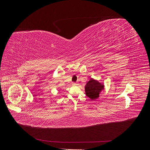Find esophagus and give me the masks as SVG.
I'll use <instances>...</instances> for the list:
<instances>
[{"mask_svg":"<svg viewBox=\"0 0 150 150\" xmlns=\"http://www.w3.org/2000/svg\"><path fill=\"white\" fill-rule=\"evenodd\" d=\"M72 84H74V85L77 84V83H72Z\"/></svg>","mask_w":150,"mask_h":150,"instance_id":"34e87169","label":"esophagus"}]
</instances>
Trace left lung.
Wrapping results in <instances>:
<instances>
[{
    "label": "left lung",
    "instance_id": "obj_1",
    "mask_svg": "<svg viewBox=\"0 0 150 150\" xmlns=\"http://www.w3.org/2000/svg\"><path fill=\"white\" fill-rule=\"evenodd\" d=\"M104 89V86L99 83L98 81L91 79L85 86L86 96L91 99L99 98L101 91Z\"/></svg>",
    "mask_w": 150,
    "mask_h": 150
}]
</instances>
